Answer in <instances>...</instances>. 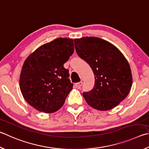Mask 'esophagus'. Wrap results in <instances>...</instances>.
<instances>
[{
	"label": "esophagus",
	"instance_id": "esophagus-1",
	"mask_svg": "<svg viewBox=\"0 0 149 149\" xmlns=\"http://www.w3.org/2000/svg\"><path fill=\"white\" fill-rule=\"evenodd\" d=\"M82 84H83V83L81 81V82H79V83H75V87L76 88H81V85H82Z\"/></svg>",
	"mask_w": 149,
	"mask_h": 149
}]
</instances>
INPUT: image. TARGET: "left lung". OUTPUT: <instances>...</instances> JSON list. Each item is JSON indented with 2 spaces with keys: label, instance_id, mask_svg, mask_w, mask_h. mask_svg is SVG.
Returning a JSON list of instances; mask_svg holds the SVG:
<instances>
[{
  "label": "left lung",
  "instance_id": "left-lung-1",
  "mask_svg": "<svg viewBox=\"0 0 149 149\" xmlns=\"http://www.w3.org/2000/svg\"><path fill=\"white\" fill-rule=\"evenodd\" d=\"M75 48L81 58L93 70L95 78L91 91L83 96L94 109H113L128 96L132 75L128 61L115 45L97 37L75 39Z\"/></svg>",
  "mask_w": 149,
  "mask_h": 149
}]
</instances>
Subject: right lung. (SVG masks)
<instances>
[{
  "label": "right lung",
  "instance_id": "right-lung-1",
  "mask_svg": "<svg viewBox=\"0 0 149 149\" xmlns=\"http://www.w3.org/2000/svg\"><path fill=\"white\" fill-rule=\"evenodd\" d=\"M74 40L59 38L38 47L26 59L19 86L29 104L42 112L53 113L63 106L73 87L64 67L74 51Z\"/></svg>",
  "mask_w": 149,
  "mask_h": 149
}]
</instances>
